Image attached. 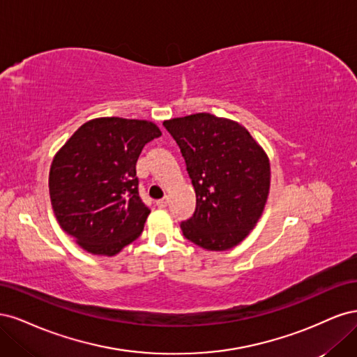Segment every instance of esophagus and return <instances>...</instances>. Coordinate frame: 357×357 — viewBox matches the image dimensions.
<instances>
[{
  "mask_svg": "<svg viewBox=\"0 0 357 357\" xmlns=\"http://www.w3.org/2000/svg\"><path fill=\"white\" fill-rule=\"evenodd\" d=\"M156 205L159 208H165L167 205H168V198H162V199H158L156 201Z\"/></svg>",
  "mask_w": 357,
  "mask_h": 357,
  "instance_id": "obj_1",
  "label": "esophagus"
}]
</instances>
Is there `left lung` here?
Segmentation results:
<instances>
[{"mask_svg":"<svg viewBox=\"0 0 357 357\" xmlns=\"http://www.w3.org/2000/svg\"><path fill=\"white\" fill-rule=\"evenodd\" d=\"M180 147L197 193L185 238L207 250L241 243L262 215L269 193V160L247 129L229 119L197 113L165 121Z\"/></svg>","mask_w":357,"mask_h":357,"instance_id":"left-lung-1","label":"left lung"}]
</instances>
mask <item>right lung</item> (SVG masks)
Returning a JSON list of instances; mask_svg holds the SVG:
<instances>
[{"label": "right lung", "instance_id": "obj_1", "mask_svg": "<svg viewBox=\"0 0 357 357\" xmlns=\"http://www.w3.org/2000/svg\"><path fill=\"white\" fill-rule=\"evenodd\" d=\"M160 135L152 122L100 117L82 125L53 158V211L86 252L114 256L142 235L150 210L139 198L135 165Z\"/></svg>", "mask_w": 357, "mask_h": 357}]
</instances>
